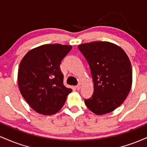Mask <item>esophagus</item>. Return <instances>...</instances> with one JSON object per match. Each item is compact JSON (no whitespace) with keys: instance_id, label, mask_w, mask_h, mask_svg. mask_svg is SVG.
Masks as SVG:
<instances>
[{"instance_id":"esophagus-1","label":"esophagus","mask_w":147,"mask_h":147,"mask_svg":"<svg viewBox=\"0 0 147 147\" xmlns=\"http://www.w3.org/2000/svg\"><path fill=\"white\" fill-rule=\"evenodd\" d=\"M80 88H81V86L79 85H79L76 86H75V89H76V90H80Z\"/></svg>"}]
</instances>
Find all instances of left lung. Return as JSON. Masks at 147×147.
Masks as SVG:
<instances>
[{
    "mask_svg": "<svg viewBox=\"0 0 147 147\" xmlns=\"http://www.w3.org/2000/svg\"><path fill=\"white\" fill-rule=\"evenodd\" d=\"M90 65L94 84L92 97L85 99L87 108L102 115L112 112L124 102L132 86V67L124 50L108 41L78 45Z\"/></svg>",
    "mask_w": 147,
    "mask_h": 147,
    "instance_id": "obj_1",
    "label": "left lung"
}]
</instances>
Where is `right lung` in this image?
I'll list each match as a JSON object with an SVG mask.
<instances>
[{"mask_svg":"<svg viewBox=\"0 0 147 147\" xmlns=\"http://www.w3.org/2000/svg\"><path fill=\"white\" fill-rule=\"evenodd\" d=\"M72 45L45 44L30 50L22 59L18 85L22 96L34 111L50 115L63 107L72 89L63 85L60 70Z\"/></svg>","mask_w":147,"mask_h":147,"instance_id":"1","label":"right lung"}]
</instances>
